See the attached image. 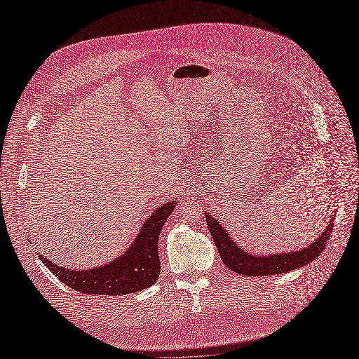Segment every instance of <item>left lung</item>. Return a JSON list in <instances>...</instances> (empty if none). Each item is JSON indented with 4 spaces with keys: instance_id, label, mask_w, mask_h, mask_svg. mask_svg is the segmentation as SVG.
Segmentation results:
<instances>
[{
    "instance_id": "1",
    "label": "left lung",
    "mask_w": 359,
    "mask_h": 359,
    "mask_svg": "<svg viewBox=\"0 0 359 359\" xmlns=\"http://www.w3.org/2000/svg\"><path fill=\"white\" fill-rule=\"evenodd\" d=\"M205 219H206V223H208L210 233L212 236L217 248H219V253H220V257L223 259L224 265L231 271H235L236 274H243V276L283 274V273H287V271H293L310 264L311 260L316 259L323 252V248L327 245V241L330 240V235L334 227L331 220L330 224L327 226V229L322 232V235L316 241L306 248L298 250V252L255 256V255L247 253L245 250H243L240 245H236L231 238V235L227 233L222 227V224L215 219H212L211 215L206 214Z\"/></svg>"
}]
</instances>
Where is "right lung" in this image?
Returning a JSON list of instances; mask_svg holds the SVG:
<instances>
[{"label":"right lung","instance_id":"add662e5","mask_svg":"<svg viewBox=\"0 0 359 359\" xmlns=\"http://www.w3.org/2000/svg\"><path fill=\"white\" fill-rule=\"evenodd\" d=\"M175 202L163 203L149 215L133 244L124 255L93 269H67L39 255L64 285L86 295H126L153 286L160 276L158 235L175 208Z\"/></svg>","mask_w":359,"mask_h":359}]
</instances>
